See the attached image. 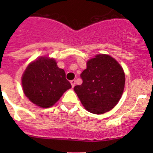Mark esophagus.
I'll list each match as a JSON object with an SVG mask.
<instances>
[{"instance_id": "obj_1", "label": "esophagus", "mask_w": 153, "mask_h": 153, "mask_svg": "<svg viewBox=\"0 0 153 153\" xmlns=\"http://www.w3.org/2000/svg\"><path fill=\"white\" fill-rule=\"evenodd\" d=\"M70 83H71V86H72V87H74V86H75V83H76L75 79H73V80L70 81Z\"/></svg>"}]
</instances>
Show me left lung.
<instances>
[{
    "label": "left lung",
    "mask_w": 153,
    "mask_h": 153,
    "mask_svg": "<svg viewBox=\"0 0 153 153\" xmlns=\"http://www.w3.org/2000/svg\"><path fill=\"white\" fill-rule=\"evenodd\" d=\"M80 76L83 83L74 90L87 111L102 114L118 103L125 86V74L114 58L97 54L87 61Z\"/></svg>",
    "instance_id": "8db88e82"
}]
</instances>
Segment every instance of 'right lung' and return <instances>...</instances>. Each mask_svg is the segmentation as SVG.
Instances as JSON below:
<instances>
[{
    "label": "right lung",
    "instance_id": "right-lung-1",
    "mask_svg": "<svg viewBox=\"0 0 153 153\" xmlns=\"http://www.w3.org/2000/svg\"><path fill=\"white\" fill-rule=\"evenodd\" d=\"M22 86L25 96L33 103L49 108L71 88V84L54 59L42 56L27 66L22 76Z\"/></svg>",
    "mask_w": 153,
    "mask_h": 153
}]
</instances>
